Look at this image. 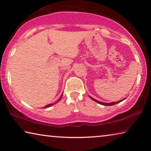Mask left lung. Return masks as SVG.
<instances>
[{
	"label": "left lung",
	"instance_id": "8db88e82",
	"mask_svg": "<svg viewBox=\"0 0 151 151\" xmlns=\"http://www.w3.org/2000/svg\"><path fill=\"white\" fill-rule=\"evenodd\" d=\"M90 97V98L92 99V100H93L94 101H95V102H96V103H99V104H102V105H104V106H112V105H114V104H117V103H120V102H121V101H122V100L121 101H119V102L117 101V102H114V103H103V102H100V101H98L97 100H96V99H93V98H92L91 96H89ZM123 100H124V99H123Z\"/></svg>",
	"mask_w": 151,
	"mask_h": 151
}]
</instances>
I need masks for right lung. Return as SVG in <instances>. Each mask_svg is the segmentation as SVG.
<instances>
[{"label":"right lung","instance_id":"add662e5","mask_svg":"<svg viewBox=\"0 0 151 151\" xmlns=\"http://www.w3.org/2000/svg\"><path fill=\"white\" fill-rule=\"evenodd\" d=\"M62 96H63V94H62V95H61V97H60V98L59 99H58V101L57 102H58V101H59L60 100L61 98H62ZM53 104H47V105H46V106H45V108H47V107H49V106H52V105H53Z\"/></svg>","mask_w":151,"mask_h":151}]
</instances>
